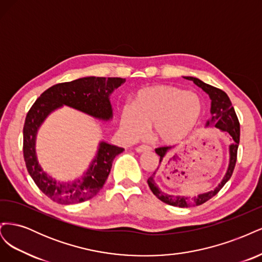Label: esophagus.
Returning a JSON list of instances; mask_svg holds the SVG:
<instances>
[{"mask_svg":"<svg viewBox=\"0 0 262 262\" xmlns=\"http://www.w3.org/2000/svg\"><path fill=\"white\" fill-rule=\"evenodd\" d=\"M152 148H150V146L148 145H140L138 147H136V150L138 153H143V152H148V150H150Z\"/></svg>","mask_w":262,"mask_h":262,"instance_id":"34e87169","label":"esophagus"}]
</instances>
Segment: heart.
Listing matches in <instances>:
<instances>
[{"mask_svg": "<svg viewBox=\"0 0 262 262\" xmlns=\"http://www.w3.org/2000/svg\"><path fill=\"white\" fill-rule=\"evenodd\" d=\"M201 114L202 102L195 94L170 85L149 86L137 93L133 104L123 106L121 129L136 139L152 125L156 140L172 144L193 130Z\"/></svg>", "mask_w": 262, "mask_h": 262, "instance_id": "obj_1", "label": "heart"}]
</instances>
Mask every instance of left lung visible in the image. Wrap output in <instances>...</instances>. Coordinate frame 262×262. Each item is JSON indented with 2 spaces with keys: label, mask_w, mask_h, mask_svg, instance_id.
<instances>
[{
  "label": "left lung",
  "mask_w": 262,
  "mask_h": 262,
  "mask_svg": "<svg viewBox=\"0 0 262 262\" xmlns=\"http://www.w3.org/2000/svg\"><path fill=\"white\" fill-rule=\"evenodd\" d=\"M185 78H187L189 81H192L195 85L201 87L205 93L209 94V96L212 100L211 102L212 118L211 120L208 121L207 124L208 125L213 124L214 126H216V128L221 129L222 131L227 132L229 136H231L232 143L229 145V165L223 180L221 181V184L215 189L212 190V191L202 193L198 196H192V198L169 195L167 193L162 192L161 190L158 189L156 182L154 180L156 171L158 170V166H160L161 163L164 161V157L166 156V153H167V150L170 148V146H162V147H157L155 149V152L158 154V156H160V165L157 166V168L153 172V175L147 179L148 187L150 190H152V192L156 195L157 199H160L166 204L172 205V207H179V208H189V207H194V205H201L219 193L220 190L224 187V185L233 175V171L237 161V149H238L239 138H241V128H239L238 118H237L235 109L232 106L231 99L228 98L227 94L220 89H216V87L202 82L201 80H199V78L190 77V76H187Z\"/></svg>",
  "instance_id": "1"
}]
</instances>
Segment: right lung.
<instances>
[{
  "label": "right lung",
  "mask_w": 262,
  "mask_h": 262,
  "mask_svg": "<svg viewBox=\"0 0 262 262\" xmlns=\"http://www.w3.org/2000/svg\"><path fill=\"white\" fill-rule=\"evenodd\" d=\"M124 82L125 78L121 77L90 76L55 84L45 91L30 107L23 129L24 160L37 187L52 201L73 204L92 199L105 185L115 157L122 153L124 148L101 142L98 153L84 177L72 184H60L47 175L38 164L35 150L38 128L47 116L62 105L102 120H109L113 117L109 95Z\"/></svg>",
  "instance_id": "1"
}]
</instances>
